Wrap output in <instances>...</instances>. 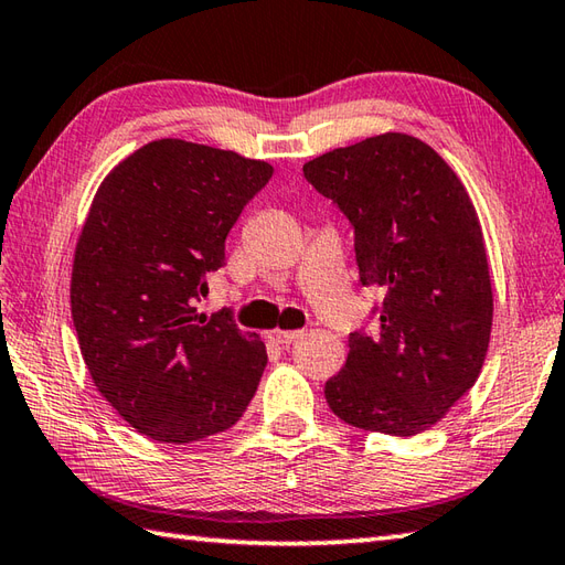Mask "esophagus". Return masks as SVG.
Returning a JSON list of instances; mask_svg holds the SVG:
<instances>
[{
    "label": "esophagus",
    "mask_w": 565,
    "mask_h": 565,
    "mask_svg": "<svg viewBox=\"0 0 565 565\" xmlns=\"http://www.w3.org/2000/svg\"><path fill=\"white\" fill-rule=\"evenodd\" d=\"M267 338L276 344H291L301 338V332L298 330H271V332H267Z\"/></svg>",
    "instance_id": "1"
}]
</instances>
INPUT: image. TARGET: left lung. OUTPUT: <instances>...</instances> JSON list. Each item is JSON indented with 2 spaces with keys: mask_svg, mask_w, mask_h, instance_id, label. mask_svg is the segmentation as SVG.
I'll list each match as a JSON object with an SVG mask.
<instances>
[{
  "mask_svg": "<svg viewBox=\"0 0 565 565\" xmlns=\"http://www.w3.org/2000/svg\"><path fill=\"white\" fill-rule=\"evenodd\" d=\"M354 227L362 286H379V330L350 334L326 383L347 425L413 437L437 425L481 374L493 289L468 191L427 142L383 134L303 164Z\"/></svg>",
  "mask_w": 565,
  "mask_h": 565,
  "instance_id": "left-lung-1",
  "label": "left lung"
}]
</instances>
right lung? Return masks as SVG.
Returning a JSON list of instances; mask_svg holds the SVG:
<instances>
[{"label": "right lung", "instance_id": "right-lung-1", "mask_svg": "<svg viewBox=\"0 0 565 565\" xmlns=\"http://www.w3.org/2000/svg\"><path fill=\"white\" fill-rule=\"evenodd\" d=\"M274 167L177 138L152 140L104 179L75 247L70 306L94 386L140 435L189 444L233 427L267 350L196 301L225 237Z\"/></svg>", "mask_w": 565, "mask_h": 565}]
</instances>
